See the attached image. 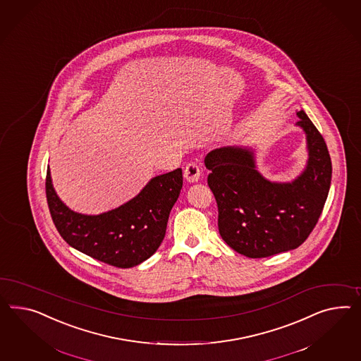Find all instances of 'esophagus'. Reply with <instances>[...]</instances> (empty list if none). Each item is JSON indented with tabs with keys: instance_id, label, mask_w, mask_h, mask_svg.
Returning <instances> with one entry per match:
<instances>
[{
	"instance_id": "34e87169",
	"label": "esophagus",
	"mask_w": 361,
	"mask_h": 361,
	"mask_svg": "<svg viewBox=\"0 0 361 361\" xmlns=\"http://www.w3.org/2000/svg\"><path fill=\"white\" fill-rule=\"evenodd\" d=\"M200 175H201V168L197 161H190L186 164L185 169H184V177H185L186 181L195 183V181H198Z\"/></svg>"
}]
</instances>
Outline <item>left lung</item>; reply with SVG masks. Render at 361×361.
<instances>
[{"mask_svg":"<svg viewBox=\"0 0 361 361\" xmlns=\"http://www.w3.org/2000/svg\"><path fill=\"white\" fill-rule=\"evenodd\" d=\"M307 139L309 161L293 183L277 184L256 171L254 152L224 147L209 152L207 185L218 206V228L226 243L251 259L300 247L322 214L331 184V157L326 142L301 110L297 113Z\"/></svg>","mask_w":361,"mask_h":361,"instance_id":"1","label":"left lung"}]
</instances>
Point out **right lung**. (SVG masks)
<instances>
[{
    "instance_id": "add662e5",
    "label": "right lung",
    "mask_w": 361,
    "mask_h": 361,
    "mask_svg": "<svg viewBox=\"0 0 361 361\" xmlns=\"http://www.w3.org/2000/svg\"><path fill=\"white\" fill-rule=\"evenodd\" d=\"M183 188V171L156 176L125 205L99 215L69 210L55 193L47 168L46 197L54 224L67 243L102 263L131 268L155 254Z\"/></svg>"
}]
</instances>
